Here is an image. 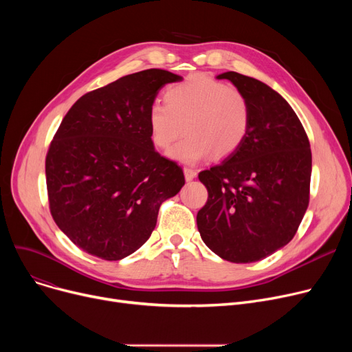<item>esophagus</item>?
<instances>
[{
  "label": "esophagus",
  "mask_w": 352,
  "mask_h": 352,
  "mask_svg": "<svg viewBox=\"0 0 352 352\" xmlns=\"http://www.w3.org/2000/svg\"><path fill=\"white\" fill-rule=\"evenodd\" d=\"M184 175H186L187 181H192L197 177V171L192 168H184Z\"/></svg>",
  "instance_id": "obj_1"
}]
</instances>
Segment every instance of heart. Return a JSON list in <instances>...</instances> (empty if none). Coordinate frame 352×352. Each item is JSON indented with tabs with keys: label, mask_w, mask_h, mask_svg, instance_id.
<instances>
[{
	"label": "heart",
	"mask_w": 352,
	"mask_h": 352,
	"mask_svg": "<svg viewBox=\"0 0 352 352\" xmlns=\"http://www.w3.org/2000/svg\"><path fill=\"white\" fill-rule=\"evenodd\" d=\"M251 124L250 104L241 91L204 74H192L165 91V104H153L148 126L154 145L170 150L184 164H197L212 154L226 158L245 141Z\"/></svg>",
	"instance_id": "heart-1"
}]
</instances>
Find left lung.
<instances>
[{
    "instance_id": "8db88e82",
    "label": "left lung",
    "mask_w": 352,
    "mask_h": 352,
    "mask_svg": "<svg viewBox=\"0 0 352 352\" xmlns=\"http://www.w3.org/2000/svg\"><path fill=\"white\" fill-rule=\"evenodd\" d=\"M245 96L250 131L238 150L198 174L208 191L197 214L202 241L223 260L260 261L287 245L309 202L311 150L291 105L267 84L219 74Z\"/></svg>"
}]
</instances>
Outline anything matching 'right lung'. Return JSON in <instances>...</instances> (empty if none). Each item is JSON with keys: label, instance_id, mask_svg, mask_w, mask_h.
<instances>
[{"label": "right lung", "instance_id": "add662e5", "mask_svg": "<svg viewBox=\"0 0 352 352\" xmlns=\"http://www.w3.org/2000/svg\"><path fill=\"white\" fill-rule=\"evenodd\" d=\"M182 77L151 68L87 92L55 133L45 158L50 211L82 251L107 261L135 252L155 228L162 202L179 192L181 166L160 155L148 111Z\"/></svg>", "mask_w": 352, "mask_h": 352}]
</instances>
